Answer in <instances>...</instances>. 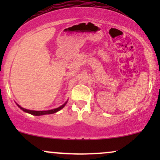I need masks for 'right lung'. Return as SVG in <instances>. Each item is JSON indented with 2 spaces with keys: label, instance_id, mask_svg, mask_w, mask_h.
I'll list each match as a JSON object with an SVG mask.
<instances>
[{
  "label": "right lung",
  "instance_id": "obj_1",
  "mask_svg": "<svg viewBox=\"0 0 160 160\" xmlns=\"http://www.w3.org/2000/svg\"><path fill=\"white\" fill-rule=\"evenodd\" d=\"M66 104V103H65ZM65 104H64L63 105H62L61 107L58 108H56V109H53V110H49V111H31V110H27V109H25V108H22L21 106H19V104H17L18 107L20 108V109L22 110L23 111L26 112V113H31V114L32 115H34V116H40V115H45V114H51V113H56L57 111H60V110L62 109L64 107H65Z\"/></svg>",
  "mask_w": 160,
  "mask_h": 160
}]
</instances>
